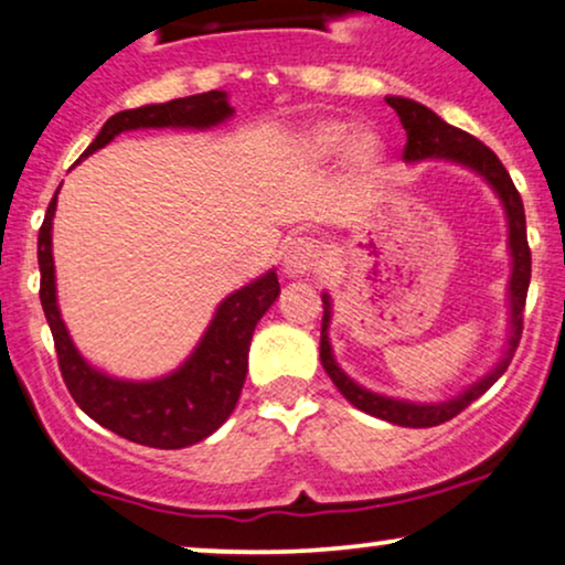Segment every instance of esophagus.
Returning <instances> with one entry per match:
<instances>
[{
    "label": "esophagus",
    "instance_id": "esophagus-1",
    "mask_svg": "<svg viewBox=\"0 0 565 565\" xmlns=\"http://www.w3.org/2000/svg\"><path fill=\"white\" fill-rule=\"evenodd\" d=\"M321 268V246L313 238H295L289 241L287 252H284V270L289 276H311Z\"/></svg>",
    "mask_w": 565,
    "mask_h": 565
}]
</instances>
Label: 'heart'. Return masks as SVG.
Returning <instances> with one entry per match:
<instances>
[{"label": "heart", "instance_id": "obj_1", "mask_svg": "<svg viewBox=\"0 0 565 565\" xmlns=\"http://www.w3.org/2000/svg\"><path fill=\"white\" fill-rule=\"evenodd\" d=\"M351 145V160L359 166V169H373L381 158V145L373 134H359L356 139L351 141V128L345 122L330 120L319 122L302 139V152L313 160H330L338 154L343 147Z\"/></svg>", "mask_w": 565, "mask_h": 565}]
</instances>
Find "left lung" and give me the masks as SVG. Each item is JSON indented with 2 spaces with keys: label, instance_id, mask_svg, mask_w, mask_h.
<instances>
[{
  "label": "left lung",
  "instance_id": "obj_1",
  "mask_svg": "<svg viewBox=\"0 0 565 565\" xmlns=\"http://www.w3.org/2000/svg\"><path fill=\"white\" fill-rule=\"evenodd\" d=\"M386 104L399 115L402 128L407 134V145L402 158L407 163H418V160H450V163L467 166L480 173L488 184L495 190V195L501 198L507 212V225H510V254H512V276H510V338H507V351L499 359V364L488 375H482L480 381L472 383L469 388H463L461 394L454 396L448 402H437V405H418V402H405V399H392V396H381L362 388L359 383H353L343 370L338 367L332 356L330 345V319H332V302L330 295H321L324 302V319H321V364H324L327 375L332 377V383L338 386V392L351 402L359 411L375 415V418L388 420L396 426H411V429H429V426H439L445 420L456 418L458 413L467 411L469 405L488 392L501 375L510 367L514 349L520 343V334H523V308H525V295H529L531 284V249L529 238H525V212H523V198H520L518 188L512 184V177L507 173L501 160L495 158L491 147L482 145L480 139H475L472 134L461 131V128L448 126L439 115H434L429 107L413 102V98L402 96H386Z\"/></svg>",
  "mask_w": 565,
  "mask_h": 565
}]
</instances>
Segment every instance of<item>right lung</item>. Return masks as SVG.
Listing matches in <instances>:
<instances>
[{"instance_id":"right-lung-1","label":"right lung","mask_w":565,"mask_h":565,"mask_svg":"<svg viewBox=\"0 0 565 565\" xmlns=\"http://www.w3.org/2000/svg\"><path fill=\"white\" fill-rule=\"evenodd\" d=\"M233 115L225 90L198 93V96L173 98L166 104H147L139 109H126L111 115L98 131L90 147L79 154L88 158L107 147L117 134L136 128H212ZM61 190V188H58ZM55 190L45 222L36 238V259H40V300L51 324L58 367L66 388L79 411L90 415L104 429L120 434L136 445L160 450H179L201 443L231 418L249 367V345L257 321L276 302L278 276L265 273L257 281L246 284L238 292L227 295L216 308L212 324L203 332L198 349L188 362L171 375L158 381H120L102 370L90 367L74 349L58 300H55V268H53V216Z\"/></svg>"}]
</instances>
